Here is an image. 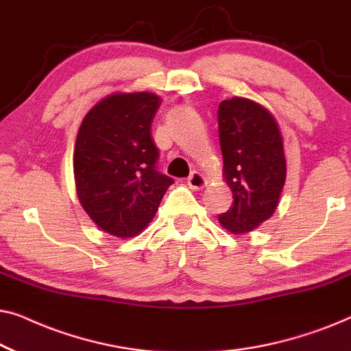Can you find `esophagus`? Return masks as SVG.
I'll use <instances>...</instances> for the list:
<instances>
[{"label":"esophagus","instance_id":"esophagus-1","mask_svg":"<svg viewBox=\"0 0 351 351\" xmlns=\"http://www.w3.org/2000/svg\"><path fill=\"white\" fill-rule=\"evenodd\" d=\"M186 184H189L191 190H201L206 185V179H204V176L199 174L198 171H193L189 176V179H186Z\"/></svg>","mask_w":351,"mask_h":351}]
</instances>
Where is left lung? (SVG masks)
<instances>
[{
    "label": "left lung",
    "instance_id": "obj_1",
    "mask_svg": "<svg viewBox=\"0 0 351 351\" xmlns=\"http://www.w3.org/2000/svg\"><path fill=\"white\" fill-rule=\"evenodd\" d=\"M219 138L233 204L219 214L232 233L251 232L275 213L286 180L282 138L262 105L233 97L219 105Z\"/></svg>",
    "mask_w": 351,
    "mask_h": 351
}]
</instances>
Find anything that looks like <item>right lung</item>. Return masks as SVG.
Here are the masks:
<instances>
[{
    "instance_id": "add662e5",
    "label": "right lung",
    "mask_w": 351,
    "mask_h": 351,
    "mask_svg": "<svg viewBox=\"0 0 351 351\" xmlns=\"http://www.w3.org/2000/svg\"><path fill=\"white\" fill-rule=\"evenodd\" d=\"M161 99L152 93L113 94L81 123L73 169L80 203L104 232L131 238L150 223L167 186L152 137Z\"/></svg>"
}]
</instances>
